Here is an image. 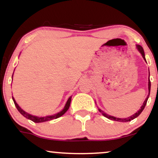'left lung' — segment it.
I'll use <instances>...</instances> for the list:
<instances>
[{"label":"left lung","mask_w":158,"mask_h":158,"mask_svg":"<svg viewBox=\"0 0 158 158\" xmlns=\"http://www.w3.org/2000/svg\"><path fill=\"white\" fill-rule=\"evenodd\" d=\"M137 49H138V50L139 51V52H140V53L142 54V56H143V59H145V61H146V58H145L144 50H143V49L142 47H141L140 45H137ZM150 89H151V81H150L149 78H148V95L147 96V97H146V100H145V101H144V102H143V106H141L140 109H139V110H138V111L137 112V113L134 114V115L131 116V117H127V118H123V119H121V118H117V117H112V116L108 115V114L105 113V112H103L102 110H100V109H99V112H101V113L102 114V115L104 116V117H107V118L109 119H112V120H114V121H119V122H128V121H131V120H132V119H134L135 118H136V117H138V116L139 115V114H141V112L143 111V110L144 109L145 106H146V103H147V100H148V97H149V94H150Z\"/></svg>","instance_id":"left-lung-1"}]
</instances>
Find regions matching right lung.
<instances>
[{"instance_id":"obj_1","label":"right lung","mask_w":158,"mask_h":158,"mask_svg":"<svg viewBox=\"0 0 158 158\" xmlns=\"http://www.w3.org/2000/svg\"><path fill=\"white\" fill-rule=\"evenodd\" d=\"M12 99H13L14 103H15V106L16 108H17L18 110H19L20 113L22 114L23 117H25L27 119H30V120L33 121L34 123H43V122H46V121H50V120H52V119L59 118V117H60L61 116H62L63 114H64L65 112H66L67 110L69 109V107H70V102H71V97L69 98L68 102H67L66 105H65L64 109L61 110V111L59 112V113L56 114H54V115L48 116V117H35V116H32V115H31V114L27 113V112H25L24 110H23L21 108H20V107L19 106V105L16 103L15 100L14 99L13 97H12Z\"/></svg>"}]
</instances>
